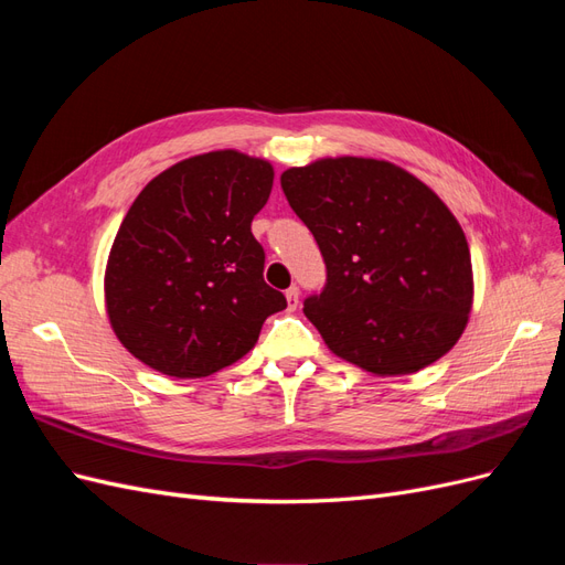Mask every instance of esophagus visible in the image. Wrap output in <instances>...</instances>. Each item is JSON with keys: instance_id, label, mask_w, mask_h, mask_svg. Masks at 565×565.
I'll return each instance as SVG.
<instances>
[{"instance_id": "34e87169", "label": "esophagus", "mask_w": 565, "mask_h": 565, "mask_svg": "<svg viewBox=\"0 0 565 565\" xmlns=\"http://www.w3.org/2000/svg\"><path fill=\"white\" fill-rule=\"evenodd\" d=\"M285 299H287V309L289 311H297L299 306V287H289L285 292Z\"/></svg>"}]
</instances>
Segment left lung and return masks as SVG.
Segmentation results:
<instances>
[{"mask_svg":"<svg viewBox=\"0 0 565 565\" xmlns=\"http://www.w3.org/2000/svg\"><path fill=\"white\" fill-rule=\"evenodd\" d=\"M322 252L328 285L303 313L341 361L377 377L446 355L473 306L467 235L429 185L374 158H320L280 177Z\"/></svg>","mask_w":565,"mask_h":565,"instance_id":"1","label":"left lung"}]
</instances>
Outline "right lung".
I'll list each match as a JSON object with an SVG mask.
<instances>
[{"label": "right lung", "mask_w": 565, "mask_h": 565, "mask_svg": "<svg viewBox=\"0 0 565 565\" xmlns=\"http://www.w3.org/2000/svg\"><path fill=\"white\" fill-rule=\"evenodd\" d=\"M273 164L212 150L164 169L122 218L104 276L106 313L134 358L167 377H207L241 361L282 292L264 282L252 218Z\"/></svg>", "instance_id": "right-lung-1"}]
</instances>
